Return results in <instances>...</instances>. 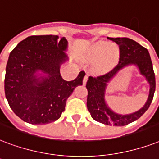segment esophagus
<instances>
[{
	"mask_svg": "<svg viewBox=\"0 0 159 159\" xmlns=\"http://www.w3.org/2000/svg\"><path fill=\"white\" fill-rule=\"evenodd\" d=\"M87 81H88V75L86 74L84 76V77H83V81H82V82H83V85H85L86 83H87Z\"/></svg>",
	"mask_w": 159,
	"mask_h": 159,
	"instance_id": "1",
	"label": "esophagus"
}]
</instances>
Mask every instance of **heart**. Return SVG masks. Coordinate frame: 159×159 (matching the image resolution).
Instances as JSON below:
<instances>
[{"label":"heart","mask_w":159,"mask_h":159,"mask_svg":"<svg viewBox=\"0 0 159 159\" xmlns=\"http://www.w3.org/2000/svg\"><path fill=\"white\" fill-rule=\"evenodd\" d=\"M89 60L98 61V68L101 71H107L117 63L119 57V50L114 45L108 42H98L89 48L88 52Z\"/></svg>","instance_id":"heart-1"}]
</instances>
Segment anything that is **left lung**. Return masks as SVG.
<instances>
[{"label":"left lung","instance_id":"8db88e82","mask_svg":"<svg viewBox=\"0 0 159 159\" xmlns=\"http://www.w3.org/2000/svg\"><path fill=\"white\" fill-rule=\"evenodd\" d=\"M119 46V62L114 68L105 74L89 77L86 88L88 89L87 106L93 119L105 125L125 126L139 119L149 107L153 98L156 82L155 74L149 52L145 47L127 37L110 38ZM129 65H135L140 73L146 77L150 83V95L146 103L140 110L131 115H118L107 106L105 101V93L107 82L111 80L117 72Z\"/></svg>","mask_w":159,"mask_h":159}]
</instances>
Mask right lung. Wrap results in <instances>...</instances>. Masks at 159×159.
<instances>
[{
    "label": "right lung",
    "instance_id": "right-lung-1",
    "mask_svg": "<svg viewBox=\"0 0 159 159\" xmlns=\"http://www.w3.org/2000/svg\"><path fill=\"white\" fill-rule=\"evenodd\" d=\"M66 48L65 37L31 36L10 53L5 94L10 107L24 122L42 125L57 120L75 88L82 85L83 71L72 81L61 76V65L67 60ZM39 70L43 76L36 75Z\"/></svg>",
    "mask_w": 159,
    "mask_h": 159
}]
</instances>
